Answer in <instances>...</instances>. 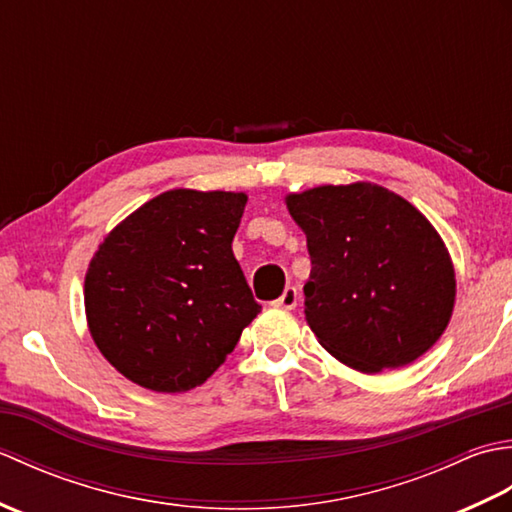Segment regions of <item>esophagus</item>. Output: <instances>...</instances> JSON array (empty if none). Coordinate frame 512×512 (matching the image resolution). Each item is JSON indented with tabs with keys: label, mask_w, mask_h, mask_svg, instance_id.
Instances as JSON below:
<instances>
[{
	"label": "esophagus",
	"mask_w": 512,
	"mask_h": 512,
	"mask_svg": "<svg viewBox=\"0 0 512 512\" xmlns=\"http://www.w3.org/2000/svg\"><path fill=\"white\" fill-rule=\"evenodd\" d=\"M297 301H299V292H297V288L288 286V288L284 290V295H281L277 301H273V306H277V308H286V310H292V308L297 306Z\"/></svg>",
	"instance_id": "esophagus-1"
}]
</instances>
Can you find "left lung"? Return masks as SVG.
Instances as JSON below:
<instances>
[{
  "instance_id": "left-lung-1",
  "label": "left lung",
  "mask_w": 512,
  "mask_h": 512,
  "mask_svg": "<svg viewBox=\"0 0 512 512\" xmlns=\"http://www.w3.org/2000/svg\"><path fill=\"white\" fill-rule=\"evenodd\" d=\"M286 204L308 237L306 319L325 350L376 374L413 363L440 339L455 273L416 206L369 182L325 184Z\"/></svg>"
}]
</instances>
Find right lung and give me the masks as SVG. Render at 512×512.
Here are the masks:
<instances>
[{"mask_svg":"<svg viewBox=\"0 0 512 512\" xmlns=\"http://www.w3.org/2000/svg\"><path fill=\"white\" fill-rule=\"evenodd\" d=\"M244 206V193L167 191L96 250L85 314L132 383L165 394L202 385L262 310L231 248Z\"/></svg>","mask_w":512,"mask_h":512,"instance_id":"obj_1","label":"right lung"}]
</instances>
